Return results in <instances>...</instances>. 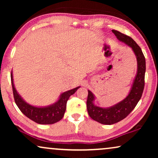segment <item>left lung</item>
Returning <instances> with one entry per match:
<instances>
[{
    "label": "left lung",
    "instance_id": "obj_1",
    "mask_svg": "<svg viewBox=\"0 0 158 158\" xmlns=\"http://www.w3.org/2000/svg\"><path fill=\"white\" fill-rule=\"evenodd\" d=\"M116 38L130 47L135 54L137 62V73L130 92L124 100L109 108H101L94 105V95L88 90L87 110L90 117L101 124L111 125L126 118L135 109L141 98L144 88V75L146 70L145 58L139 45L130 36L116 30H112Z\"/></svg>",
    "mask_w": 158,
    "mask_h": 158
}]
</instances>
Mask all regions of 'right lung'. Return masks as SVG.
I'll return each instance as SVG.
<instances>
[{"mask_svg": "<svg viewBox=\"0 0 158 158\" xmlns=\"http://www.w3.org/2000/svg\"><path fill=\"white\" fill-rule=\"evenodd\" d=\"M10 79H11L14 101L17 106L26 116L34 121V122L40 124H52L61 120L65 112L67 101L71 95L74 94L75 91L80 88L77 87L62 93L59 100L52 105L46 107H36L29 105V103L23 101V99L17 93L14 87L12 72L10 74Z\"/></svg>", "mask_w": 158, "mask_h": 158, "instance_id": "right-lung-1", "label": "right lung"}]
</instances>
